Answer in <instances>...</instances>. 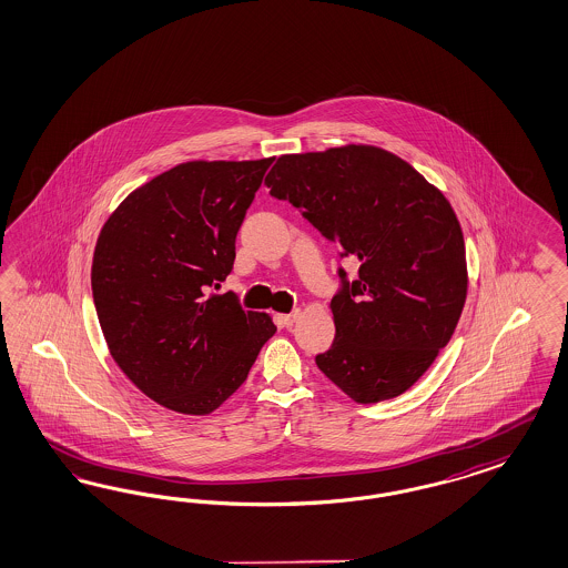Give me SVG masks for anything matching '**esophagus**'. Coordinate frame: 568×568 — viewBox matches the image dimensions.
I'll return each mask as SVG.
<instances>
[{
    "mask_svg": "<svg viewBox=\"0 0 568 568\" xmlns=\"http://www.w3.org/2000/svg\"><path fill=\"white\" fill-rule=\"evenodd\" d=\"M300 314H302V311H294V313L290 314H278V316H276V321H278V325H281V327H292L295 321L300 318Z\"/></svg>",
    "mask_w": 568,
    "mask_h": 568,
    "instance_id": "esophagus-1",
    "label": "esophagus"
}]
</instances>
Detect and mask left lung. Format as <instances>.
I'll list each match as a JSON object with an SVG mask.
<instances>
[{
    "label": "left lung",
    "instance_id": "obj_1",
    "mask_svg": "<svg viewBox=\"0 0 568 568\" xmlns=\"http://www.w3.org/2000/svg\"><path fill=\"white\" fill-rule=\"evenodd\" d=\"M264 184L358 262L353 283L339 271L335 339L316 367L361 405L409 390L449 344L468 295L464 233L447 196L369 144L281 155Z\"/></svg>",
    "mask_w": 568,
    "mask_h": 568
}]
</instances>
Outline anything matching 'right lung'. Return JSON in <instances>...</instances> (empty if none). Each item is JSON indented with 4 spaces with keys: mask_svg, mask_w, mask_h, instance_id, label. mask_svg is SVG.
Listing matches in <instances>:
<instances>
[{
    "mask_svg": "<svg viewBox=\"0 0 568 568\" xmlns=\"http://www.w3.org/2000/svg\"><path fill=\"white\" fill-rule=\"evenodd\" d=\"M273 156L186 161L138 186L100 231L92 294L119 369L161 407L210 415L276 327L231 294L235 239Z\"/></svg>",
    "mask_w": 568,
    "mask_h": 568,
    "instance_id": "right-lung-1",
    "label": "right lung"
}]
</instances>
